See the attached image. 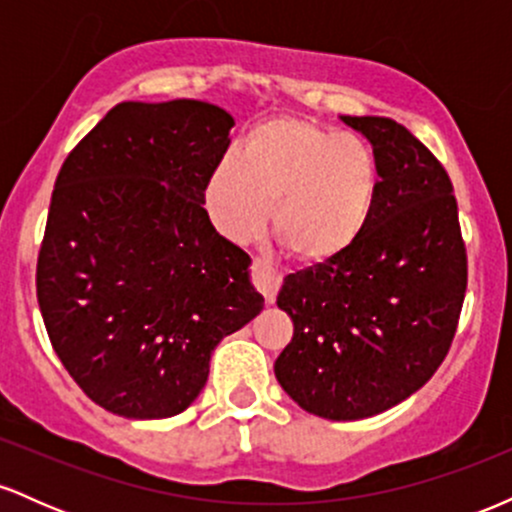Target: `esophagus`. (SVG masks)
Returning <instances> with one entry per match:
<instances>
[{"instance_id":"34e87169","label":"esophagus","mask_w":512,"mask_h":512,"mask_svg":"<svg viewBox=\"0 0 512 512\" xmlns=\"http://www.w3.org/2000/svg\"><path fill=\"white\" fill-rule=\"evenodd\" d=\"M252 284H255L257 291L262 293L264 301L274 303L281 286V274L276 272L274 267H269L267 262L260 260V257H255V260H252Z\"/></svg>"}]
</instances>
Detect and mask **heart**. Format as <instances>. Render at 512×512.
Returning a JSON list of instances; mask_svg holds the SVG:
<instances>
[{
	"label": "heart",
	"instance_id": "obj_1",
	"mask_svg": "<svg viewBox=\"0 0 512 512\" xmlns=\"http://www.w3.org/2000/svg\"><path fill=\"white\" fill-rule=\"evenodd\" d=\"M378 192V161L363 139L286 115L245 134L236 158L211 175L207 207L231 240L255 236L272 207V231L286 252L320 264L354 248Z\"/></svg>",
	"mask_w": 512,
	"mask_h": 512
}]
</instances>
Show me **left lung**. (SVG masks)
<instances>
[{"instance_id": "obj_1", "label": "left lung", "mask_w": 512, "mask_h": 512, "mask_svg": "<svg viewBox=\"0 0 512 512\" xmlns=\"http://www.w3.org/2000/svg\"><path fill=\"white\" fill-rule=\"evenodd\" d=\"M342 120L373 144L380 192L344 255L284 279L293 337L274 363L310 414L356 421L424 387L448 356L467 291L457 199L443 163L390 117Z\"/></svg>"}]
</instances>
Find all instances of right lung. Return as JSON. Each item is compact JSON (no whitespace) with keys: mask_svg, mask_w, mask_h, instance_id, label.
Segmentation results:
<instances>
[{"mask_svg":"<svg viewBox=\"0 0 512 512\" xmlns=\"http://www.w3.org/2000/svg\"><path fill=\"white\" fill-rule=\"evenodd\" d=\"M233 117L202 101L120 103L64 158L35 289L74 383L127 419L195 402L226 334L262 310L248 252L204 209Z\"/></svg>","mask_w":512,"mask_h":512,"instance_id":"1","label":"right lung"}]
</instances>
